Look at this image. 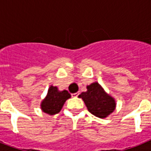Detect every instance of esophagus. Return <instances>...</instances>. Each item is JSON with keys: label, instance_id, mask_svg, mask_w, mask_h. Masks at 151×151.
Segmentation results:
<instances>
[{"label": "esophagus", "instance_id": "1", "mask_svg": "<svg viewBox=\"0 0 151 151\" xmlns=\"http://www.w3.org/2000/svg\"><path fill=\"white\" fill-rule=\"evenodd\" d=\"M79 95V92H76V93H73L72 94V97H78Z\"/></svg>", "mask_w": 151, "mask_h": 151}]
</instances>
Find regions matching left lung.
Segmentation results:
<instances>
[{"instance_id": "8db88e82", "label": "left lung", "mask_w": 151, "mask_h": 151, "mask_svg": "<svg viewBox=\"0 0 151 151\" xmlns=\"http://www.w3.org/2000/svg\"><path fill=\"white\" fill-rule=\"evenodd\" d=\"M79 97L83 99L92 114L99 118H105L115 110V99L104 91L98 82L87 86V91L81 92Z\"/></svg>"}]
</instances>
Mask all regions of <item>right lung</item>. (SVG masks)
I'll return each instance as SVG.
<instances>
[{"mask_svg": "<svg viewBox=\"0 0 151 151\" xmlns=\"http://www.w3.org/2000/svg\"><path fill=\"white\" fill-rule=\"evenodd\" d=\"M70 97V94L66 90L59 91L56 86L51 85L48 90V94L41 103V110L49 115L58 114L63 106L66 99Z\"/></svg>", "mask_w": 151, "mask_h": 151, "instance_id": "obj_1", "label": "right lung"}]
</instances>
